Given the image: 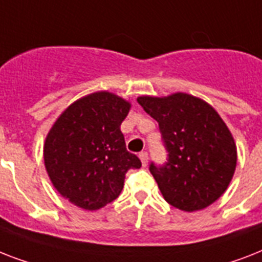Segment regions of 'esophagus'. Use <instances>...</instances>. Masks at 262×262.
Here are the masks:
<instances>
[{"label": "esophagus", "mask_w": 262, "mask_h": 262, "mask_svg": "<svg viewBox=\"0 0 262 262\" xmlns=\"http://www.w3.org/2000/svg\"><path fill=\"white\" fill-rule=\"evenodd\" d=\"M139 158H141V161H142V165H143V166H147V162H148L147 152L142 151L141 154H139Z\"/></svg>", "instance_id": "34e87169"}]
</instances>
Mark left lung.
<instances>
[{"label": "left lung", "mask_w": 262, "mask_h": 262, "mask_svg": "<svg viewBox=\"0 0 262 262\" xmlns=\"http://www.w3.org/2000/svg\"><path fill=\"white\" fill-rule=\"evenodd\" d=\"M138 102L158 121L169 152L164 166L150 165L165 200L185 212L216 202L237 167V144L214 106L181 92L139 96Z\"/></svg>", "instance_id": "8db88e82"}]
</instances>
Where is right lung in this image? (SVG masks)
<instances>
[{
	"mask_svg": "<svg viewBox=\"0 0 262 262\" xmlns=\"http://www.w3.org/2000/svg\"><path fill=\"white\" fill-rule=\"evenodd\" d=\"M129 110L125 98L101 91L78 98L59 115L46 137L43 158L62 198L86 211L119 198L125 173L142 166L127 151L120 131Z\"/></svg>",
	"mask_w": 262,
	"mask_h": 262,
	"instance_id": "1",
	"label": "right lung"
}]
</instances>
